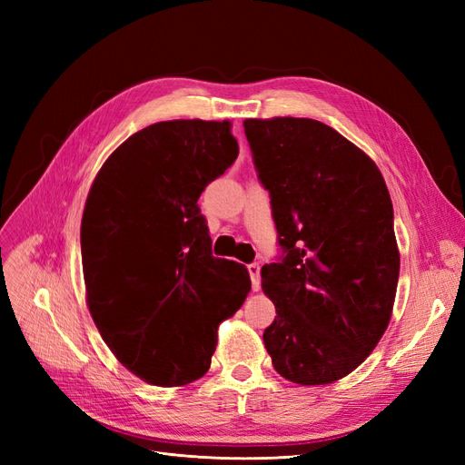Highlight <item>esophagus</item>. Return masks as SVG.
<instances>
[{
    "mask_svg": "<svg viewBox=\"0 0 465 465\" xmlns=\"http://www.w3.org/2000/svg\"><path fill=\"white\" fill-rule=\"evenodd\" d=\"M260 270H262V265L258 262L248 263V272H250V277H252V289H254V291L260 289Z\"/></svg>",
    "mask_w": 465,
    "mask_h": 465,
    "instance_id": "esophagus-1",
    "label": "esophagus"
}]
</instances>
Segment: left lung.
Instances as JSON below:
<instances>
[{"label":"left lung","instance_id":"1","mask_svg":"<svg viewBox=\"0 0 465 465\" xmlns=\"http://www.w3.org/2000/svg\"><path fill=\"white\" fill-rule=\"evenodd\" d=\"M244 134L281 248L262 267L277 312L265 349L294 384L335 382L372 353L396 299L386 182L371 157L318 120H244Z\"/></svg>","mask_w":465,"mask_h":465}]
</instances>
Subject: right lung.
<instances>
[{
	"mask_svg": "<svg viewBox=\"0 0 465 465\" xmlns=\"http://www.w3.org/2000/svg\"><path fill=\"white\" fill-rule=\"evenodd\" d=\"M238 157L229 122L173 120L134 134L96 174L81 221L91 316L125 369L154 386L202 378L250 275L215 258L198 200Z\"/></svg>",
	"mask_w": 465,
	"mask_h": 465,
	"instance_id": "1",
	"label": "right lung"
}]
</instances>
